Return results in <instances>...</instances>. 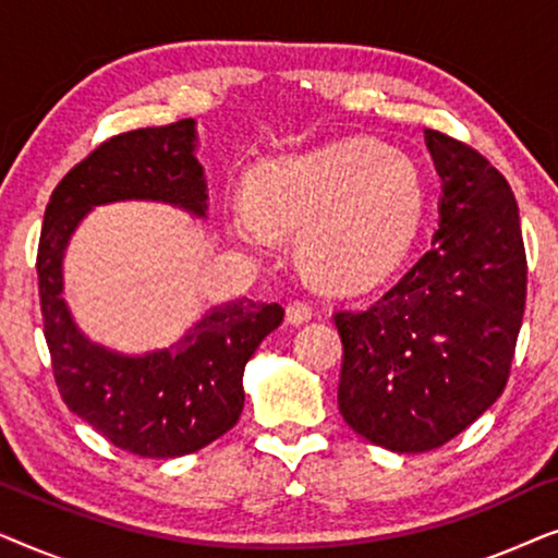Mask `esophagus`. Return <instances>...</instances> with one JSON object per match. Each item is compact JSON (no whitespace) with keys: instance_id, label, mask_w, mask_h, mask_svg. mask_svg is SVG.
<instances>
[{"instance_id":"esophagus-1","label":"esophagus","mask_w":558,"mask_h":558,"mask_svg":"<svg viewBox=\"0 0 558 558\" xmlns=\"http://www.w3.org/2000/svg\"><path fill=\"white\" fill-rule=\"evenodd\" d=\"M312 315H315V310H312V304L307 300H294L289 302L287 307V319L292 325H302L307 323V319H312Z\"/></svg>"}]
</instances>
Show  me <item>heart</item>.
I'll return each instance as SVG.
<instances>
[{"instance_id": "heart-1", "label": "heart", "mask_w": 558, "mask_h": 558, "mask_svg": "<svg viewBox=\"0 0 558 558\" xmlns=\"http://www.w3.org/2000/svg\"><path fill=\"white\" fill-rule=\"evenodd\" d=\"M414 159L371 140L271 159L231 208L235 239L254 251L296 233V258L317 284L361 289L407 254L424 216Z\"/></svg>"}]
</instances>
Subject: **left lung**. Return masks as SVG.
Masks as SVG:
<instances>
[{
	"label": "left lung",
	"mask_w": 558,
	"mask_h": 558,
	"mask_svg": "<svg viewBox=\"0 0 558 558\" xmlns=\"http://www.w3.org/2000/svg\"><path fill=\"white\" fill-rule=\"evenodd\" d=\"M424 134L441 178L432 248L368 310L335 312L340 414L401 454L447 445L498 401L529 271L508 180L468 144Z\"/></svg>",
	"instance_id": "8db88e82"
}]
</instances>
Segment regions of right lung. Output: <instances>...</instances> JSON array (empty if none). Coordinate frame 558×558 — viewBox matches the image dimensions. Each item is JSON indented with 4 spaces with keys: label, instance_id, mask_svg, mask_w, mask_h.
Masks as SVG:
<instances>
[{
    "label": "right lung",
    "instance_id": "1",
    "mask_svg": "<svg viewBox=\"0 0 558 558\" xmlns=\"http://www.w3.org/2000/svg\"><path fill=\"white\" fill-rule=\"evenodd\" d=\"M195 147L193 119L98 144L52 190L37 246L45 340L65 407L113 447L151 460L197 452L239 422L243 368L284 310L243 296L205 312L170 348L124 355L90 342L73 323L63 300V256L96 205L151 201L205 218L208 185Z\"/></svg>",
    "mask_w": 558,
    "mask_h": 558
}]
</instances>
